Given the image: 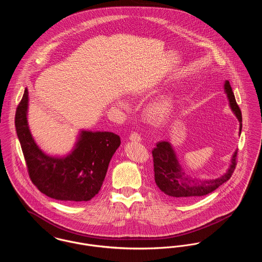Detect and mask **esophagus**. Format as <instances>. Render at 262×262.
I'll list each match as a JSON object with an SVG mask.
<instances>
[{
    "mask_svg": "<svg viewBox=\"0 0 262 262\" xmlns=\"http://www.w3.org/2000/svg\"><path fill=\"white\" fill-rule=\"evenodd\" d=\"M129 140H130L132 142H141V141H142V138H141V136H140L138 133H133V134H130V136H129Z\"/></svg>",
    "mask_w": 262,
    "mask_h": 262,
    "instance_id": "34e87169",
    "label": "esophagus"
}]
</instances>
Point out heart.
I'll list each match as a JSON object with an SVG mask.
<instances>
[{
  "label": "heart",
  "mask_w": 262,
  "mask_h": 262,
  "mask_svg": "<svg viewBox=\"0 0 262 262\" xmlns=\"http://www.w3.org/2000/svg\"><path fill=\"white\" fill-rule=\"evenodd\" d=\"M119 104L123 108H127L128 105L124 101H119ZM173 108V100L171 97H163L151 104L146 110V117L154 124H162L170 116Z\"/></svg>",
  "instance_id": "1"
}]
</instances>
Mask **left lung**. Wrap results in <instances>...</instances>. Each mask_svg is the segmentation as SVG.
<instances>
[{"mask_svg":"<svg viewBox=\"0 0 262 262\" xmlns=\"http://www.w3.org/2000/svg\"><path fill=\"white\" fill-rule=\"evenodd\" d=\"M224 89L227 94L230 107L240 122V135L242 129L241 111L236 103L232 88L228 80L224 83ZM151 152L154 158L155 182L157 186L162 192L177 201L191 200L212 193L231 178L236 167L237 150L234 151L230 167L225 174L217 179L198 180L195 178L193 179L184 172L177 159L174 148L169 142L163 141L157 143V146Z\"/></svg>","mask_w":262,"mask_h":262,"instance_id":"left-lung-1","label":"left lung"}]
</instances>
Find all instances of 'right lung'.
Here are the masks:
<instances>
[{
	"mask_svg": "<svg viewBox=\"0 0 262 262\" xmlns=\"http://www.w3.org/2000/svg\"><path fill=\"white\" fill-rule=\"evenodd\" d=\"M28 89L15 117V126L30 179L46 196L67 202L91 200L100 190L120 138L110 132L81 130L72 151L65 157L46 155L35 143L28 125Z\"/></svg>",
	"mask_w": 262,
	"mask_h": 262,
	"instance_id": "right-lung-1",
	"label": "right lung"
}]
</instances>
